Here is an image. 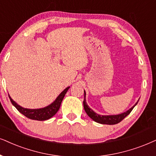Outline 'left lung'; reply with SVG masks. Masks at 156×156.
<instances>
[{
	"mask_svg": "<svg viewBox=\"0 0 156 156\" xmlns=\"http://www.w3.org/2000/svg\"><path fill=\"white\" fill-rule=\"evenodd\" d=\"M138 103V101L136 102L135 105L132 106L129 109H128L127 111H126L123 113L119 114H116V115H100L96 113L95 112H94L88 106V105L86 103V92L84 90V100H83V107L85 111H86V114H88V116L90 118L95 121L98 123L103 124V125H116V124L119 123L122 121V119H125L127 117L128 114L132 112V110L133 109V108L137 105V104Z\"/></svg>",
	"mask_w": 156,
	"mask_h": 156,
	"instance_id": "obj_1",
	"label": "left lung"
}]
</instances>
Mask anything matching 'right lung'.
I'll return each instance as SVG.
<instances>
[{
    "label": "right lung",
    "instance_id": "add662e5",
    "mask_svg": "<svg viewBox=\"0 0 156 156\" xmlns=\"http://www.w3.org/2000/svg\"><path fill=\"white\" fill-rule=\"evenodd\" d=\"M69 88H70V86L66 88L64 90H62L60 94V95L56 98V99L52 104H50V105L45 106L44 108H40V109H27V108H23L20 105H19L16 102L13 101L9 95V96L13 105L16 108L18 111L23 114L25 117L31 119L38 120V121H44V120L50 119L51 117H52L58 112L60 107L62 99H63L64 96Z\"/></svg>",
    "mask_w": 156,
    "mask_h": 156
}]
</instances>
